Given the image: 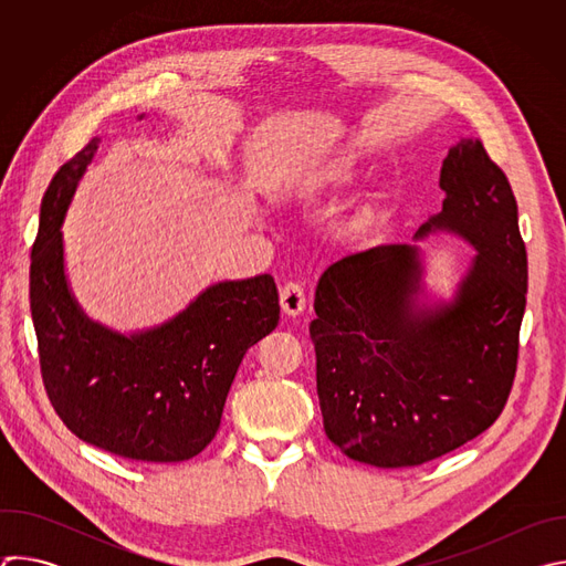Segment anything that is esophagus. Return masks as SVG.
Segmentation results:
<instances>
[{
  "label": "esophagus",
  "mask_w": 566,
  "mask_h": 566,
  "mask_svg": "<svg viewBox=\"0 0 566 566\" xmlns=\"http://www.w3.org/2000/svg\"><path fill=\"white\" fill-rule=\"evenodd\" d=\"M280 304L286 315H300L306 306V295H304L302 284H297V282L284 284L280 291Z\"/></svg>",
  "instance_id": "1"
}]
</instances>
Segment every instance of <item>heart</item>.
Here are the masks:
<instances>
[{"mask_svg":"<svg viewBox=\"0 0 566 566\" xmlns=\"http://www.w3.org/2000/svg\"><path fill=\"white\" fill-rule=\"evenodd\" d=\"M347 175H349L347 160H329L327 166H319V170H315L313 184H315L317 188H322V186H327V184L343 181Z\"/></svg>","mask_w":566,"mask_h":566,"instance_id":"heart-1","label":"heart"}]
</instances>
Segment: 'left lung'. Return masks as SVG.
Returning a JSON list of instances; mask_svg holds the SVG:
<instances>
[{
    "mask_svg": "<svg viewBox=\"0 0 566 566\" xmlns=\"http://www.w3.org/2000/svg\"><path fill=\"white\" fill-rule=\"evenodd\" d=\"M443 210L417 239L448 230L476 255L448 304L421 308V253L389 244L334 262L315 289V380L322 423L349 459L421 465L489 430L517 371L526 249L517 201L481 140L443 158Z\"/></svg>",
    "mask_w": 566,
    "mask_h": 566,
    "instance_id": "left-lung-1",
    "label": "left lung"
}]
</instances>
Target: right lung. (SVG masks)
I'll return each instance as SVG.
<instances>
[{
	"label": "right lung",
	"mask_w": 566,
	"mask_h": 566,
	"mask_svg": "<svg viewBox=\"0 0 566 566\" xmlns=\"http://www.w3.org/2000/svg\"><path fill=\"white\" fill-rule=\"evenodd\" d=\"M98 140L57 170L40 208L29 293L44 389L77 439L132 461H186L214 439L241 358L277 327V286L266 273L219 282L132 336L90 319L66 284L60 226Z\"/></svg>",
	"instance_id": "1"
}]
</instances>
